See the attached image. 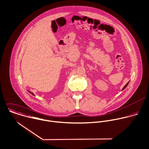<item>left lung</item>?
I'll return each instance as SVG.
<instances>
[{"mask_svg": "<svg viewBox=\"0 0 149 149\" xmlns=\"http://www.w3.org/2000/svg\"><path fill=\"white\" fill-rule=\"evenodd\" d=\"M129 82H128V83H127V84H126V85H125V86H124V87H123V88H122V91H123V90H124V89H125V88H126V87L127 86V85L129 84Z\"/></svg>", "mask_w": 149, "mask_h": 149, "instance_id": "1", "label": "left lung"}]
</instances>
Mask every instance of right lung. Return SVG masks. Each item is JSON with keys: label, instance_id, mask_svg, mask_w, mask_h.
<instances>
[{"label": "right lung", "instance_id": "right-lung-1", "mask_svg": "<svg viewBox=\"0 0 149 149\" xmlns=\"http://www.w3.org/2000/svg\"><path fill=\"white\" fill-rule=\"evenodd\" d=\"M29 93H31V94H32V95H33V96H35V95H34V94H33V93H32V92H29Z\"/></svg>", "mask_w": 149, "mask_h": 149}]
</instances>
